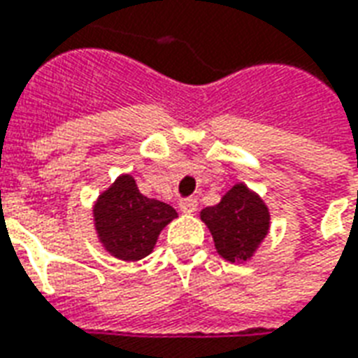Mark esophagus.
Segmentation results:
<instances>
[{"mask_svg": "<svg viewBox=\"0 0 358 358\" xmlns=\"http://www.w3.org/2000/svg\"><path fill=\"white\" fill-rule=\"evenodd\" d=\"M180 210L186 213V215L195 213V210H197V201H195V197H184V199H180Z\"/></svg>", "mask_w": 358, "mask_h": 358, "instance_id": "obj_1", "label": "esophagus"}]
</instances>
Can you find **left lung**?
Masks as SVG:
<instances>
[{"label": "left lung", "instance_id": "obj_1", "mask_svg": "<svg viewBox=\"0 0 358 358\" xmlns=\"http://www.w3.org/2000/svg\"><path fill=\"white\" fill-rule=\"evenodd\" d=\"M215 248L226 261H248L268 232V209L243 184L234 186L222 201L201 210Z\"/></svg>", "mask_w": 358, "mask_h": 358}]
</instances>
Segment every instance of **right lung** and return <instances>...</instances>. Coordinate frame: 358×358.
Masks as SVG:
<instances>
[{
	"label": "right lung",
	"mask_w": 358,
	"mask_h": 358,
	"mask_svg": "<svg viewBox=\"0 0 358 358\" xmlns=\"http://www.w3.org/2000/svg\"><path fill=\"white\" fill-rule=\"evenodd\" d=\"M95 230L110 255L140 261L153 251L157 236L176 217L171 205L140 194L132 176H120L94 207Z\"/></svg>",
	"instance_id": "obj_1"
}]
</instances>
